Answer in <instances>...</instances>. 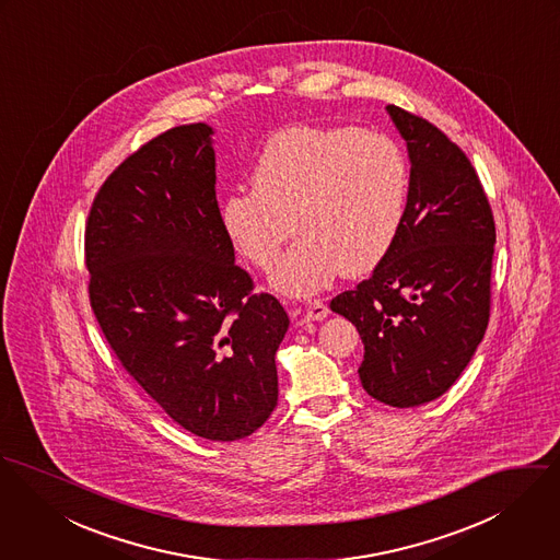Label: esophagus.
I'll return each instance as SVG.
<instances>
[{
  "label": "esophagus",
  "instance_id": "1",
  "mask_svg": "<svg viewBox=\"0 0 560 560\" xmlns=\"http://www.w3.org/2000/svg\"><path fill=\"white\" fill-rule=\"evenodd\" d=\"M328 313H330V311H328V307H326V303H324V301H319V299H313L310 305H307V310H305L307 319H313V322H319V319H324Z\"/></svg>",
  "mask_w": 560,
  "mask_h": 560
}]
</instances>
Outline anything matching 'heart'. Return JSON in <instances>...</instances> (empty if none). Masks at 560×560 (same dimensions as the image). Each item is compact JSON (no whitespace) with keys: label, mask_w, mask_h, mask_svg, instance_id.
Here are the masks:
<instances>
[{"label":"heart","mask_w":560,"mask_h":560,"mask_svg":"<svg viewBox=\"0 0 560 560\" xmlns=\"http://www.w3.org/2000/svg\"><path fill=\"white\" fill-rule=\"evenodd\" d=\"M410 201V161L388 135L357 126H290L261 150L253 187L221 201V225L285 294L326 288L341 270L368 275L393 249ZM298 223L294 224L293 221Z\"/></svg>","instance_id":"heart-1"}]
</instances>
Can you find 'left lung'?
Segmentation results:
<instances>
[{
  "label": "left lung",
  "mask_w": 560,
  "mask_h": 560,
  "mask_svg": "<svg viewBox=\"0 0 560 560\" xmlns=\"http://www.w3.org/2000/svg\"><path fill=\"white\" fill-rule=\"evenodd\" d=\"M386 109L412 163L406 221L372 277L330 310L363 339V388L386 406L415 408L453 386L486 335L497 225L466 152L425 118Z\"/></svg>",
  "instance_id": "left-lung-1"
}]
</instances>
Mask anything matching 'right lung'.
Instances as JSON below:
<instances>
[{"instance_id":"add662e5","label":"right lung","mask_w":560,"mask_h":560,"mask_svg":"<svg viewBox=\"0 0 560 560\" xmlns=\"http://www.w3.org/2000/svg\"><path fill=\"white\" fill-rule=\"evenodd\" d=\"M212 128L174 126L109 174L85 223L90 305L137 384L190 434L232 442L277 406L290 326L221 225Z\"/></svg>"}]
</instances>
